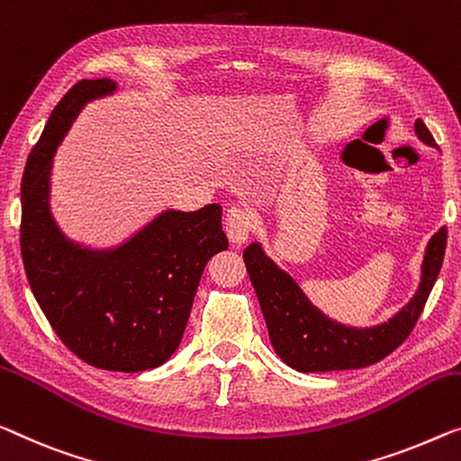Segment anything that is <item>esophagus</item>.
Wrapping results in <instances>:
<instances>
[{
  "label": "esophagus",
  "instance_id": "obj_1",
  "mask_svg": "<svg viewBox=\"0 0 461 461\" xmlns=\"http://www.w3.org/2000/svg\"><path fill=\"white\" fill-rule=\"evenodd\" d=\"M252 225V212L246 207L236 204V207H231L225 212V231H228V238L233 244H244L250 236Z\"/></svg>",
  "mask_w": 461,
  "mask_h": 461
}]
</instances>
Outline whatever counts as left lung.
I'll use <instances>...</instances> for the list:
<instances>
[{"label":"left lung","instance_id":"8db88e82","mask_svg":"<svg viewBox=\"0 0 461 461\" xmlns=\"http://www.w3.org/2000/svg\"><path fill=\"white\" fill-rule=\"evenodd\" d=\"M414 130L418 139L435 147V139L422 120H416ZM445 246L447 228H441L429 242L420 290L402 312L373 329H352L329 321L306 300L290 275L265 257L258 244L244 250V263L279 358L300 373H327L370 366L408 339L441 271Z\"/></svg>","mask_w":461,"mask_h":461}]
</instances>
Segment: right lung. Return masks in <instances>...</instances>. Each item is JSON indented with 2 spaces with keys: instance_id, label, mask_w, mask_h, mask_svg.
<instances>
[{
  "instance_id": "1",
  "label": "right lung",
  "mask_w": 461,
  "mask_h": 461,
  "mask_svg": "<svg viewBox=\"0 0 461 461\" xmlns=\"http://www.w3.org/2000/svg\"><path fill=\"white\" fill-rule=\"evenodd\" d=\"M109 78L78 80L47 120L23 176L20 250L41 311L80 360L103 370L157 368L180 346L198 281L228 249L221 207L167 211L112 252L66 242L50 215V167L86 101L112 93Z\"/></svg>"
}]
</instances>
